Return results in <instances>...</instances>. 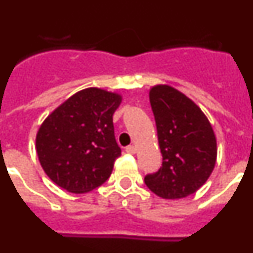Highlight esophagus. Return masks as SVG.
<instances>
[{"mask_svg":"<svg viewBox=\"0 0 253 253\" xmlns=\"http://www.w3.org/2000/svg\"><path fill=\"white\" fill-rule=\"evenodd\" d=\"M125 152L129 154H134L135 153V147L134 146H128V147H125Z\"/></svg>","mask_w":253,"mask_h":253,"instance_id":"esophagus-1","label":"esophagus"}]
</instances>
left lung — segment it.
<instances>
[{
  "mask_svg": "<svg viewBox=\"0 0 253 253\" xmlns=\"http://www.w3.org/2000/svg\"><path fill=\"white\" fill-rule=\"evenodd\" d=\"M149 101L157 126L162 166L144 177L147 187L163 199H181L205 184L215 166L216 140L207 116L171 86H156Z\"/></svg>",
  "mask_w": 253,
  "mask_h": 253,
  "instance_id": "left-lung-1",
  "label": "left lung"
}]
</instances>
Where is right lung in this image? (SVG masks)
<instances>
[{"label": "right lung", "instance_id": "1", "mask_svg": "<svg viewBox=\"0 0 253 253\" xmlns=\"http://www.w3.org/2000/svg\"><path fill=\"white\" fill-rule=\"evenodd\" d=\"M120 102L118 93L91 87L71 96L44 120L37 135V153L54 184L82 194L110 177L122 154L113 124Z\"/></svg>", "mask_w": 253, "mask_h": 253}]
</instances>
